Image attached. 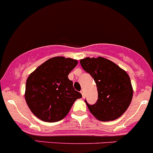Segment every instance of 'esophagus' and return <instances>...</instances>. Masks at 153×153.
Segmentation results:
<instances>
[{"label":"esophagus","instance_id":"obj_1","mask_svg":"<svg viewBox=\"0 0 153 153\" xmlns=\"http://www.w3.org/2000/svg\"><path fill=\"white\" fill-rule=\"evenodd\" d=\"M81 94H82V97L85 98V91H84V90H81Z\"/></svg>","mask_w":153,"mask_h":153}]
</instances>
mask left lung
I'll return each mask as SVG.
<instances>
[{
	"mask_svg": "<svg viewBox=\"0 0 153 153\" xmlns=\"http://www.w3.org/2000/svg\"><path fill=\"white\" fill-rule=\"evenodd\" d=\"M81 66L96 82L97 101L94 105L86 102L93 115L100 121L108 122L125 113L133 97L129 75L112 61L103 58L86 57L80 60Z\"/></svg>",
	"mask_w": 153,
	"mask_h": 153,
	"instance_id": "obj_1",
	"label": "left lung"
}]
</instances>
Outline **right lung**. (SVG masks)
<instances>
[{
	"label": "right lung",
	"mask_w": 153,
	"mask_h": 153,
	"mask_svg": "<svg viewBox=\"0 0 153 153\" xmlns=\"http://www.w3.org/2000/svg\"><path fill=\"white\" fill-rule=\"evenodd\" d=\"M77 64L76 59L53 57L30 74L25 98L35 116L47 122H59L66 116L75 101L81 98L68 78Z\"/></svg>",
	"instance_id": "obj_1"
}]
</instances>
